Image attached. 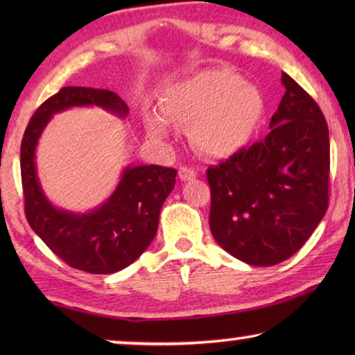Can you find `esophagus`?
Listing matches in <instances>:
<instances>
[{
	"mask_svg": "<svg viewBox=\"0 0 355 355\" xmlns=\"http://www.w3.org/2000/svg\"><path fill=\"white\" fill-rule=\"evenodd\" d=\"M197 173L193 171L191 168H179V178H181V181H192V179H196Z\"/></svg>",
	"mask_w": 355,
	"mask_h": 355,
	"instance_id": "esophagus-1",
	"label": "esophagus"
}]
</instances>
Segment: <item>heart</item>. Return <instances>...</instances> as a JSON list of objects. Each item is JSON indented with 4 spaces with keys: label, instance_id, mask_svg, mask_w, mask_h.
<instances>
[{
    "label": "heart",
    "instance_id": "obj_1",
    "mask_svg": "<svg viewBox=\"0 0 355 355\" xmlns=\"http://www.w3.org/2000/svg\"><path fill=\"white\" fill-rule=\"evenodd\" d=\"M162 112L147 111V135L166 142L173 125L191 128V140L208 158H230L242 152L259 132L266 101L259 87L227 67L198 71L168 87L162 96Z\"/></svg>",
    "mask_w": 355,
    "mask_h": 355
}]
</instances>
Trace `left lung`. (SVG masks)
<instances>
[{
	"label": "left lung",
	"instance_id": "1",
	"mask_svg": "<svg viewBox=\"0 0 355 355\" xmlns=\"http://www.w3.org/2000/svg\"><path fill=\"white\" fill-rule=\"evenodd\" d=\"M270 134L208 168L210 230L227 254L271 266L302 247L328 208L329 134L315 100L283 72Z\"/></svg>",
	"mask_w": 355,
	"mask_h": 355
}]
</instances>
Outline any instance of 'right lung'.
I'll use <instances>...</instances> for the list:
<instances>
[{
  "label": "right lung",
  "instance_id": "obj_1",
  "mask_svg": "<svg viewBox=\"0 0 355 355\" xmlns=\"http://www.w3.org/2000/svg\"><path fill=\"white\" fill-rule=\"evenodd\" d=\"M98 106L124 119L129 108L111 90L62 87L32 116L21 145L26 216L35 234L72 268L110 275L134 263L152 244L159 211L176 184L178 171L158 164H128L111 196L85 213L56 207L37 173V145L51 118L69 108Z\"/></svg>",
  "mask_w": 355,
  "mask_h": 355
}]
</instances>
